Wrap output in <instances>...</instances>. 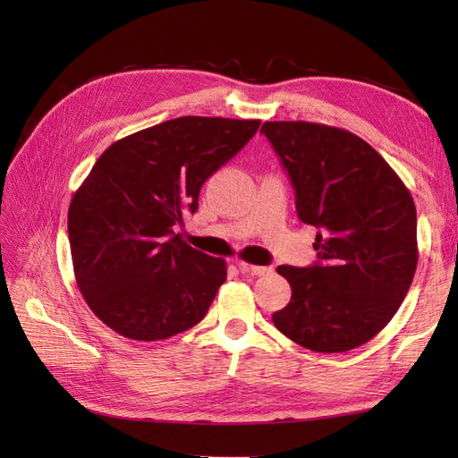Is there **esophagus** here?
Instances as JSON below:
<instances>
[{
	"label": "esophagus",
	"mask_w": 458,
	"mask_h": 458,
	"mask_svg": "<svg viewBox=\"0 0 458 458\" xmlns=\"http://www.w3.org/2000/svg\"><path fill=\"white\" fill-rule=\"evenodd\" d=\"M239 269L242 273H252L256 276L269 275L273 271V267H269V266H250V263H244V261H239Z\"/></svg>",
	"instance_id": "34e87169"
}]
</instances>
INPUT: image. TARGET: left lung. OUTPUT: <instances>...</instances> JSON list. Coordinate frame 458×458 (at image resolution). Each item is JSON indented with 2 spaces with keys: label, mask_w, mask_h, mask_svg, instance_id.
<instances>
[{
  "label": "left lung",
  "mask_w": 458,
  "mask_h": 458,
  "mask_svg": "<svg viewBox=\"0 0 458 458\" xmlns=\"http://www.w3.org/2000/svg\"><path fill=\"white\" fill-rule=\"evenodd\" d=\"M261 133L296 191V212L317 227V261L279 266L293 288L273 323L321 353L350 352L392 321L417 269L411 192L361 137L311 122H266Z\"/></svg>",
  "instance_id": "1"
}]
</instances>
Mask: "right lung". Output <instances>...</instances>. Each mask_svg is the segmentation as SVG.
<instances>
[{
	"instance_id": "1",
	"label": "right lung",
	"mask_w": 458,
	"mask_h": 458,
	"mask_svg": "<svg viewBox=\"0 0 458 458\" xmlns=\"http://www.w3.org/2000/svg\"><path fill=\"white\" fill-rule=\"evenodd\" d=\"M259 123L182 116L123 137L95 162L68 208V241L80 293L106 327L157 342L202 321L227 266L175 227Z\"/></svg>"
}]
</instances>
